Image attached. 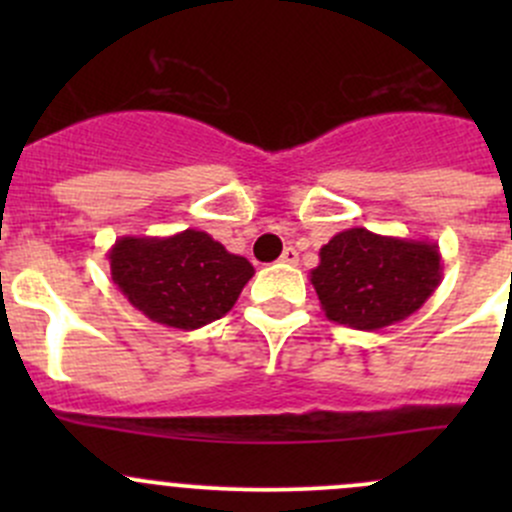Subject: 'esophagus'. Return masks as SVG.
<instances>
[{"label": "esophagus", "mask_w": 512, "mask_h": 512, "mask_svg": "<svg viewBox=\"0 0 512 512\" xmlns=\"http://www.w3.org/2000/svg\"><path fill=\"white\" fill-rule=\"evenodd\" d=\"M280 262H285V265H297V262H299V252L294 250V247H287V250L282 252Z\"/></svg>", "instance_id": "1"}]
</instances>
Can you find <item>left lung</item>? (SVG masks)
<instances>
[{
	"label": "left lung",
	"mask_w": 512,
	"mask_h": 512,
	"mask_svg": "<svg viewBox=\"0 0 512 512\" xmlns=\"http://www.w3.org/2000/svg\"><path fill=\"white\" fill-rule=\"evenodd\" d=\"M441 275L436 242L349 227L319 250L309 282L329 322L376 332L421 309Z\"/></svg>",
	"instance_id": "8db88e82"
}]
</instances>
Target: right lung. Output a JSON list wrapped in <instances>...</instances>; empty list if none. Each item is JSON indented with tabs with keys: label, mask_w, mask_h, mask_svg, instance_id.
<instances>
[{
	"label": "right lung",
	"mask_w": 512,
	"mask_h": 512,
	"mask_svg": "<svg viewBox=\"0 0 512 512\" xmlns=\"http://www.w3.org/2000/svg\"><path fill=\"white\" fill-rule=\"evenodd\" d=\"M108 262L113 282L138 312L185 332L225 317L255 275L245 257L193 227L168 237H118Z\"/></svg>",
	"instance_id": "obj_1"
}]
</instances>
